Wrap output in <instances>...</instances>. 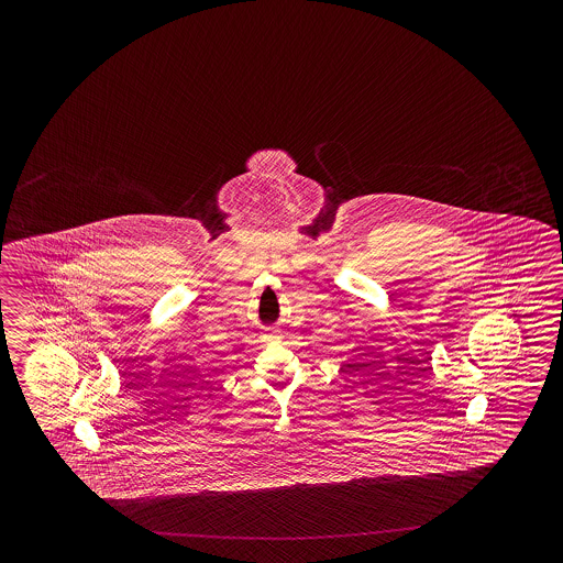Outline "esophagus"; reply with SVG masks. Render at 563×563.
<instances>
[{
    "mask_svg": "<svg viewBox=\"0 0 563 563\" xmlns=\"http://www.w3.org/2000/svg\"><path fill=\"white\" fill-rule=\"evenodd\" d=\"M276 340H279V332L274 330V328H269L264 334V342H276Z\"/></svg>",
    "mask_w": 563,
    "mask_h": 563,
    "instance_id": "1",
    "label": "esophagus"
}]
</instances>
